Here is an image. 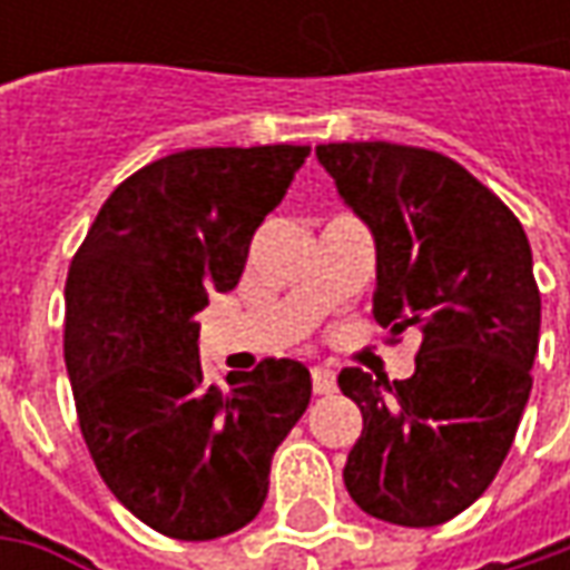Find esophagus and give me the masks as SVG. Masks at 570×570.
I'll return each instance as SVG.
<instances>
[{
    "label": "esophagus",
    "mask_w": 570,
    "mask_h": 570,
    "mask_svg": "<svg viewBox=\"0 0 570 570\" xmlns=\"http://www.w3.org/2000/svg\"><path fill=\"white\" fill-rule=\"evenodd\" d=\"M311 381H314V393H333L336 390V374L330 367H314Z\"/></svg>",
    "instance_id": "34e87169"
}]
</instances>
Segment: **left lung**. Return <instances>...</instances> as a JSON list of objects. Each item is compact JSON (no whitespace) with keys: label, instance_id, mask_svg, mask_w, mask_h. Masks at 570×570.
Returning a JSON list of instances; mask_svg holds the SVG:
<instances>
[{"label":"left lung","instance_id":"1","mask_svg":"<svg viewBox=\"0 0 570 570\" xmlns=\"http://www.w3.org/2000/svg\"><path fill=\"white\" fill-rule=\"evenodd\" d=\"M320 165L374 234V320L419 336L405 381L345 367L362 409L342 470L364 514L438 527L492 485L533 390L539 301L517 215L453 158L396 142L317 145Z\"/></svg>","mask_w":570,"mask_h":570}]
</instances>
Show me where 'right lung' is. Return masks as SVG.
Returning <instances> with one entry per match:
<instances>
[{
    "instance_id": "right-lung-1",
    "label": "right lung",
    "mask_w": 570,
    "mask_h": 570,
    "mask_svg": "<svg viewBox=\"0 0 570 570\" xmlns=\"http://www.w3.org/2000/svg\"><path fill=\"white\" fill-rule=\"evenodd\" d=\"M311 145L187 148L100 206L66 278V371L107 489L170 539L228 537L259 514L275 448L311 403V371L263 358L215 386L196 314L244 273L253 230Z\"/></svg>"
}]
</instances>
